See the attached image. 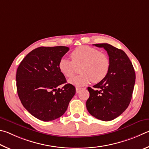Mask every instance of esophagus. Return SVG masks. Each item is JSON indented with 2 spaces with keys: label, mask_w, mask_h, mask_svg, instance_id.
<instances>
[{
  "label": "esophagus",
  "mask_w": 149,
  "mask_h": 149,
  "mask_svg": "<svg viewBox=\"0 0 149 149\" xmlns=\"http://www.w3.org/2000/svg\"><path fill=\"white\" fill-rule=\"evenodd\" d=\"M81 89L82 88H79V87H77L76 88V92H77V93H79L80 92V91L81 90Z\"/></svg>",
  "instance_id": "1"
}]
</instances>
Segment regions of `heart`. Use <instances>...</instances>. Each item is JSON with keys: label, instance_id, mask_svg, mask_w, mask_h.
<instances>
[{"label": "heart", "instance_id": "obj_1", "mask_svg": "<svg viewBox=\"0 0 149 149\" xmlns=\"http://www.w3.org/2000/svg\"><path fill=\"white\" fill-rule=\"evenodd\" d=\"M72 61L63 57L59 62V69L65 77L70 78L80 67L81 74L69 80V83L82 86L92 81L98 83L107 76L110 69V59L105 54L88 46H81L70 54Z\"/></svg>", "mask_w": 149, "mask_h": 149}]
</instances>
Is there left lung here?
I'll return each instance as SVG.
<instances>
[{
    "label": "left lung",
    "mask_w": 149,
    "mask_h": 149,
    "mask_svg": "<svg viewBox=\"0 0 149 149\" xmlns=\"http://www.w3.org/2000/svg\"><path fill=\"white\" fill-rule=\"evenodd\" d=\"M103 48L110 59V69L102 81L88 87L90 97L86 108L91 115L103 121L117 118L127 108L131 101L135 82L133 65L126 54L111 44H93Z\"/></svg>",
    "instance_id": "1"
}]
</instances>
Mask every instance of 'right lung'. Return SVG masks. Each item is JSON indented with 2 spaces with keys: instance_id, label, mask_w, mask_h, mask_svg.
Segmentation results:
<instances>
[{
  "instance_id": "add662e5",
  "label": "right lung",
  "mask_w": 149,
  "mask_h": 149,
  "mask_svg": "<svg viewBox=\"0 0 149 149\" xmlns=\"http://www.w3.org/2000/svg\"><path fill=\"white\" fill-rule=\"evenodd\" d=\"M69 50L66 46L39 47L29 52L18 67L17 92L23 106L33 116L44 122L59 118L67 111L76 93L66 84L59 62ZM64 84L61 88L59 85Z\"/></svg>"
}]
</instances>
